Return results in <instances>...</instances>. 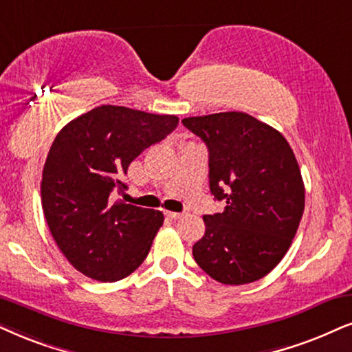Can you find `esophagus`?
<instances>
[{
    "instance_id": "34e87169",
    "label": "esophagus",
    "mask_w": 352,
    "mask_h": 352,
    "mask_svg": "<svg viewBox=\"0 0 352 352\" xmlns=\"http://www.w3.org/2000/svg\"><path fill=\"white\" fill-rule=\"evenodd\" d=\"M166 216L170 217V219H180V217H184L182 212H173V211H166Z\"/></svg>"
}]
</instances>
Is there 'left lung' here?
Listing matches in <instances>:
<instances>
[{
    "mask_svg": "<svg viewBox=\"0 0 352 352\" xmlns=\"http://www.w3.org/2000/svg\"><path fill=\"white\" fill-rule=\"evenodd\" d=\"M182 123L209 153V188L226 201L203 217L193 245L199 268L239 286L270 273L291 247L304 214L305 188L291 146L273 126L243 112L188 117Z\"/></svg>",
    "mask_w": 352,
    "mask_h": 352,
    "instance_id": "1",
    "label": "left lung"
}]
</instances>
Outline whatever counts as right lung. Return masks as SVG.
I'll use <instances>...</instances> for the list:
<instances>
[{
	"mask_svg": "<svg viewBox=\"0 0 352 352\" xmlns=\"http://www.w3.org/2000/svg\"><path fill=\"white\" fill-rule=\"evenodd\" d=\"M179 124L175 115L100 105L58 133L42 173V208L66 260L87 278L113 283L144 261L161 211L110 201L128 166Z\"/></svg>",
	"mask_w": 352,
	"mask_h": 352,
	"instance_id": "1",
	"label": "right lung"
}]
</instances>
